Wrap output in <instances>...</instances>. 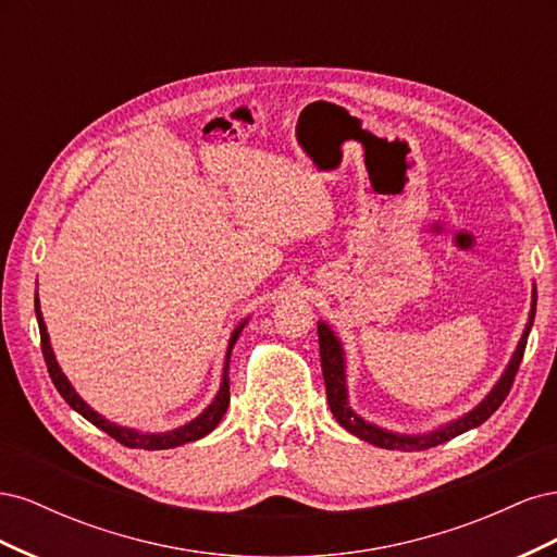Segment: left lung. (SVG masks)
<instances>
[{
  "label": "left lung",
  "mask_w": 557,
  "mask_h": 557,
  "mask_svg": "<svg viewBox=\"0 0 557 557\" xmlns=\"http://www.w3.org/2000/svg\"><path fill=\"white\" fill-rule=\"evenodd\" d=\"M534 313H536V285H532V309H530L528 325H525V330H522V336L513 350V356H511L507 369H504V374L499 376V381L495 383L493 391L487 393L483 397V401L476 404V407L469 413L455 418V420H450V423L436 428L432 432H425V434H399V432L383 430L374 423H369V420L360 418L348 407L344 346L339 342V336L334 334V330L327 323H323V320H318L320 364H323V379H325L330 411L336 418V423H339L346 432L356 434L362 442H369V444H374L379 448H387V450H425L432 446H440L467 430H474L481 423H485V420L499 409V404L507 399L511 385H513V379H516V372L520 367V360H522V352H525V346H528V336H530V330L534 323Z\"/></svg>",
  "instance_id": "obj_1"
}]
</instances>
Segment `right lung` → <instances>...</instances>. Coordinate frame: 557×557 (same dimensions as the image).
I'll return each mask as SVG.
<instances>
[{
    "mask_svg": "<svg viewBox=\"0 0 557 557\" xmlns=\"http://www.w3.org/2000/svg\"><path fill=\"white\" fill-rule=\"evenodd\" d=\"M35 311H37V320H39V334H41V350H44V360L48 367V374L53 379L58 393L64 397V401L70 404L74 411H78L83 418L90 420L95 428H99L102 432H107L109 436H113L115 442H121L127 448H144V450H164V448H176L181 444H188V442H197L201 436H207L211 430H215V425L221 423V418L225 416L227 407H230V356H232V348L237 344L239 334L244 330V325L248 323V318L244 323H239L234 327L232 336H230V346H227V356H225V367H223V383H221V391L213 397V401L209 407L201 411L197 418H193L190 423H185L176 430L170 432H139V430H132V428H123V425H115L111 420H107L104 416H99L92 407H88L83 397L74 391V385L70 383L62 374V369L55 360V352L50 348V339H48V332H46V323H44V315H41V307H39V297H35Z\"/></svg>",
    "mask_w": 557,
    "mask_h": 557,
    "instance_id": "right-lung-1",
    "label": "right lung"
}]
</instances>
